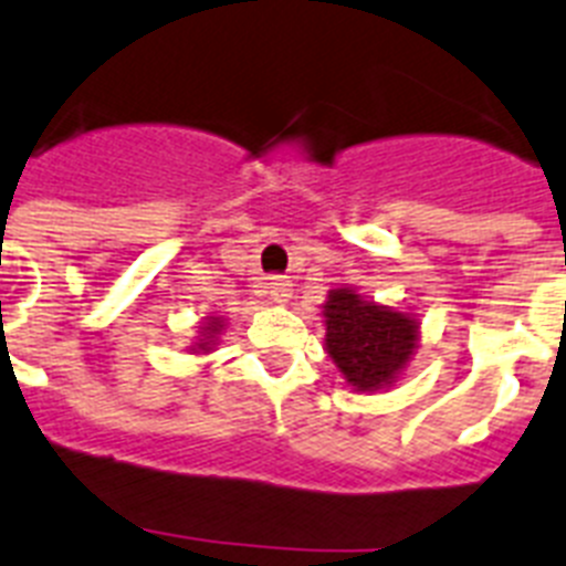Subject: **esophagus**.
Masks as SVG:
<instances>
[{
  "mask_svg": "<svg viewBox=\"0 0 566 566\" xmlns=\"http://www.w3.org/2000/svg\"><path fill=\"white\" fill-rule=\"evenodd\" d=\"M269 297H272V303H289V297H292V283L286 277H272L269 280Z\"/></svg>",
  "mask_w": 566,
  "mask_h": 566,
  "instance_id": "esophagus-1",
  "label": "esophagus"
}]
</instances>
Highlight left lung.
Masks as SVG:
<instances>
[{"instance_id":"8db88e82","label":"left lung","mask_w":566,"mask_h":566,"mask_svg":"<svg viewBox=\"0 0 566 566\" xmlns=\"http://www.w3.org/2000/svg\"><path fill=\"white\" fill-rule=\"evenodd\" d=\"M321 315L326 355L335 360L352 392H386L409 369L421 346V317L369 301L352 286L329 289Z\"/></svg>"}]
</instances>
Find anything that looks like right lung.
Masks as SVG:
<instances>
[{
    "instance_id": "right-lung-1",
    "label": "right lung",
    "mask_w": 566,
    "mask_h": 566,
    "mask_svg": "<svg viewBox=\"0 0 566 566\" xmlns=\"http://www.w3.org/2000/svg\"><path fill=\"white\" fill-rule=\"evenodd\" d=\"M223 332H226V317L220 315L206 317L195 346H188V352H191V355H211V352L217 349V343H220V335H223Z\"/></svg>"
}]
</instances>
